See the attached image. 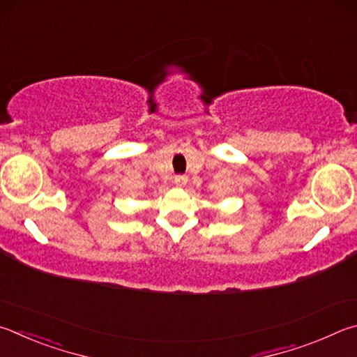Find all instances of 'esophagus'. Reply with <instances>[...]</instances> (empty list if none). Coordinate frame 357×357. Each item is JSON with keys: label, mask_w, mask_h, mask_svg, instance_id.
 Instances as JSON below:
<instances>
[{"label": "esophagus", "mask_w": 357, "mask_h": 357, "mask_svg": "<svg viewBox=\"0 0 357 357\" xmlns=\"http://www.w3.org/2000/svg\"><path fill=\"white\" fill-rule=\"evenodd\" d=\"M186 182H188V177H186V175H183V174H178V175H175V177H174V183L178 185V186L186 185Z\"/></svg>", "instance_id": "esophagus-1"}]
</instances>
